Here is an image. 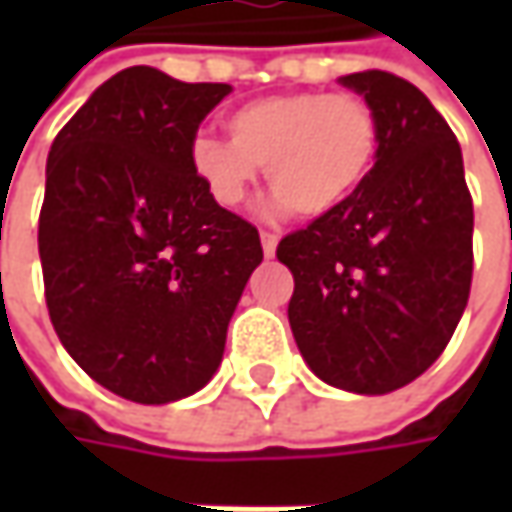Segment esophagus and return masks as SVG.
<instances>
[{
  "instance_id": "obj_1",
  "label": "esophagus",
  "mask_w": 512,
  "mask_h": 512,
  "mask_svg": "<svg viewBox=\"0 0 512 512\" xmlns=\"http://www.w3.org/2000/svg\"><path fill=\"white\" fill-rule=\"evenodd\" d=\"M276 245H279V236H276V233H267V230H262V250H265L267 259H270V256H276Z\"/></svg>"
}]
</instances>
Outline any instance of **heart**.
Instances as JSON below:
<instances>
[{
  "mask_svg": "<svg viewBox=\"0 0 512 512\" xmlns=\"http://www.w3.org/2000/svg\"><path fill=\"white\" fill-rule=\"evenodd\" d=\"M230 139L199 133L190 170L225 210L245 205L267 170L273 210L327 216L342 210L370 179L379 156L376 110L356 93L293 90L253 99L227 116Z\"/></svg>",
  "mask_w": 512,
  "mask_h": 512,
  "instance_id": "obj_1",
  "label": "heart"
}]
</instances>
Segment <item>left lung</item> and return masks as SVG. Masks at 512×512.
Instances as JSON below:
<instances>
[{
	"label": "left lung",
	"instance_id": "1",
	"mask_svg": "<svg viewBox=\"0 0 512 512\" xmlns=\"http://www.w3.org/2000/svg\"><path fill=\"white\" fill-rule=\"evenodd\" d=\"M339 82L376 110V168L276 256L296 282L287 319L307 367L339 390L384 396L419 379L462 319L473 199L462 148L422 90L387 70Z\"/></svg>",
	"mask_w": 512,
	"mask_h": 512
}]
</instances>
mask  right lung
I'll use <instances>...</instances> for the list:
<instances>
[{
  "label": "right lung",
  "mask_w": 512,
  "mask_h": 512,
  "mask_svg": "<svg viewBox=\"0 0 512 512\" xmlns=\"http://www.w3.org/2000/svg\"><path fill=\"white\" fill-rule=\"evenodd\" d=\"M230 90L125 68L50 145L39 213L50 322L73 362L128 402H179L213 379L262 262L259 230L190 170V142Z\"/></svg>",
  "instance_id": "1"
}]
</instances>
